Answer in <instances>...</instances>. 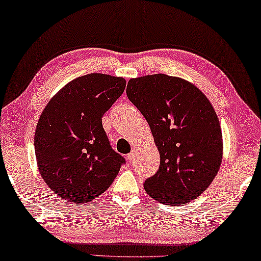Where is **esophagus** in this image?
I'll return each mask as SVG.
<instances>
[{
  "label": "esophagus",
  "mask_w": 261,
  "mask_h": 261,
  "mask_svg": "<svg viewBox=\"0 0 261 261\" xmlns=\"http://www.w3.org/2000/svg\"><path fill=\"white\" fill-rule=\"evenodd\" d=\"M135 158H136V149H132L131 153L127 155V161H129V162H132V161L135 160Z\"/></svg>",
  "instance_id": "1"
}]
</instances>
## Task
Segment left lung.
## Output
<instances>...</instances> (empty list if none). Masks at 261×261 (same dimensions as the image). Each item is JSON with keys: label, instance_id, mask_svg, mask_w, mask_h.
<instances>
[{"label": "left lung", "instance_id": "8db88e82", "mask_svg": "<svg viewBox=\"0 0 261 261\" xmlns=\"http://www.w3.org/2000/svg\"><path fill=\"white\" fill-rule=\"evenodd\" d=\"M126 96L148 122L160 168L146 179L154 200L180 205L195 200L219 171L222 138L210 101L195 85L165 74L127 82Z\"/></svg>", "mask_w": 261, "mask_h": 261}]
</instances>
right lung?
I'll return each instance as SVG.
<instances>
[{"instance_id":"right-lung-1","label":"right lung","mask_w":261,"mask_h":261,"mask_svg":"<svg viewBox=\"0 0 261 261\" xmlns=\"http://www.w3.org/2000/svg\"><path fill=\"white\" fill-rule=\"evenodd\" d=\"M124 89V79L88 74L65 85L42 112L34 137L37 165L46 185L67 202L94 200L125 163L101 123Z\"/></svg>"}]
</instances>
